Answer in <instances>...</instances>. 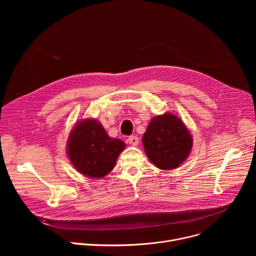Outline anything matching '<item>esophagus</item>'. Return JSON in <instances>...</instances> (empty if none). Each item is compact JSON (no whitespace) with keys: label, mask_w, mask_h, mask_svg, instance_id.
Returning <instances> with one entry per match:
<instances>
[{"label":"esophagus","mask_w":256,"mask_h":256,"mask_svg":"<svg viewBox=\"0 0 256 256\" xmlns=\"http://www.w3.org/2000/svg\"><path fill=\"white\" fill-rule=\"evenodd\" d=\"M128 144H130L132 146H138V136H130L128 138Z\"/></svg>","instance_id":"esophagus-1"}]
</instances>
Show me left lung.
<instances>
[{
    "label": "left lung",
    "instance_id": "obj_1",
    "mask_svg": "<svg viewBox=\"0 0 256 256\" xmlns=\"http://www.w3.org/2000/svg\"><path fill=\"white\" fill-rule=\"evenodd\" d=\"M142 140L149 160L162 170L178 167L192 148V136L186 126L169 112L151 120Z\"/></svg>",
    "mask_w": 256,
    "mask_h": 256
}]
</instances>
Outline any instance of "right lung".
<instances>
[{
	"label": "right lung",
	"mask_w": 256,
	"mask_h": 256,
	"mask_svg": "<svg viewBox=\"0 0 256 256\" xmlns=\"http://www.w3.org/2000/svg\"><path fill=\"white\" fill-rule=\"evenodd\" d=\"M126 144L108 136L97 120L78 122L70 130L66 153L77 171L87 177L101 178L110 172Z\"/></svg>",
	"instance_id": "1"
}]
</instances>
